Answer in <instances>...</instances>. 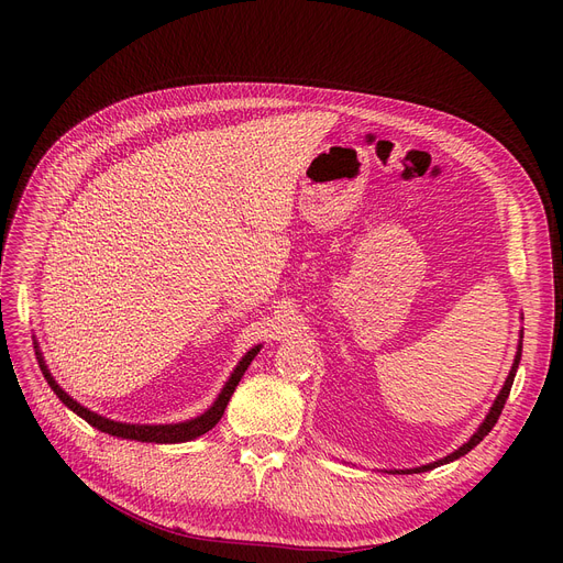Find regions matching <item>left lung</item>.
<instances>
[{"instance_id": "1", "label": "left lung", "mask_w": 563, "mask_h": 563, "mask_svg": "<svg viewBox=\"0 0 563 563\" xmlns=\"http://www.w3.org/2000/svg\"><path fill=\"white\" fill-rule=\"evenodd\" d=\"M520 353H522V333H520L516 358H514V365H511V372H509V376H507V380H505V386H501L499 395L495 397V401H493V406H490V410H488V416L484 418V422L479 424V429L470 435L467 442H463V445H461L459 450H454L452 454L442 456V459H438V461H433V463H427V465H420V467H408V470H390L393 475H418V472H427V470H433V467H438V465L452 463V461L465 456L470 450H475V448L479 445V442L490 433V429L495 427V422H497V418H499L501 408H505V404H507V399H509V393H511V386H514V378H516V369H518V363H520Z\"/></svg>"}]
</instances>
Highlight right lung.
Instances as JSON below:
<instances>
[{"label": "right lung", "instance_id": "add662e5", "mask_svg": "<svg viewBox=\"0 0 563 563\" xmlns=\"http://www.w3.org/2000/svg\"><path fill=\"white\" fill-rule=\"evenodd\" d=\"M34 349H36V358H38V365H41V372L45 376V380L49 383V388L54 390V395L62 399L73 412H77V416L81 420H86L91 427H96L98 431L102 433H109V435H115V438H125V440H139V442H159V445H173V442H187V440H194L202 433L210 431L223 416V410L234 393V388L240 386V380L244 376V372L249 369V365L253 363V358L257 356V351L262 349V344L253 346L251 351L244 353V358L236 363V367L232 369L230 378L225 380L223 390L219 393V397L214 399V404L207 408L205 412H200L198 418H191V420H185V422H175V424H130V422H115V420H109L104 416H98L96 410L81 406L77 399H73L58 383L54 380L52 372L47 369L45 365V358L41 353V346L38 342H34Z\"/></svg>", "mask_w": 563, "mask_h": 563}]
</instances>
